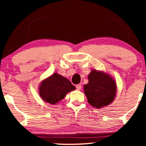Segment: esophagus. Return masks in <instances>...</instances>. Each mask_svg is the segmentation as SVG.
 Wrapping results in <instances>:
<instances>
[{
    "mask_svg": "<svg viewBox=\"0 0 146 146\" xmlns=\"http://www.w3.org/2000/svg\"><path fill=\"white\" fill-rule=\"evenodd\" d=\"M76 89L78 90H81V88H82V85H81V84H77L76 86Z\"/></svg>",
    "mask_w": 146,
    "mask_h": 146,
    "instance_id": "1",
    "label": "esophagus"
}]
</instances>
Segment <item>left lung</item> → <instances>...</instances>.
I'll list each match as a JSON object with an SVG mask.
<instances>
[{"label": "left lung", "instance_id": "obj_1", "mask_svg": "<svg viewBox=\"0 0 146 146\" xmlns=\"http://www.w3.org/2000/svg\"><path fill=\"white\" fill-rule=\"evenodd\" d=\"M88 81L84 86V90L90 104L100 108L113 100L116 85L110 76L102 72L92 70L88 75Z\"/></svg>", "mask_w": 146, "mask_h": 146}]
</instances>
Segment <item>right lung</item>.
Wrapping results in <instances>:
<instances>
[{
    "label": "right lung",
    "mask_w": 146,
    "mask_h": 146,
    "mask_svg": "<svg viewBox=\"0 0 146 146\" xmlns=\"http://www.w3.org/2000/svg\"><path fill=\"white\" fill-rule=\"evenodd\" d=\"M74 89L75 87L72 84L70 81L55 73L42 82L39 88V94L45 102L55 104L64 98L67 93Z\"/></svg>",
    "instance_id": "add662e5"
}]
</instances>
